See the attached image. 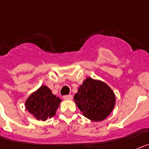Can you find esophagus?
<instances>
[{"instance_id":"1","label":"esophagus","mask_w":149,"mask_h":149,"mask_svg":"<svg viewBox=\"0 0 149 149\" xmlns=\"http://www.w3.org/2000/svg\"><path fill=\"white\" fill-rule=\"evenodd\" d=\"M63 98L65 100H71L73 98V96L71 95H64Z\"/></svg>"}]
</instances>
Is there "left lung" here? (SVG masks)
<instances>
[{"label": "left lung", "mask_w": 149, "mask_h": 149, "mask_svg": "<svg viewBox=\"0 0 149 149\" xmlns=\"http://www.w3.org/2000/svg\"><path fill=\"white\" fill-rule=\"evenodd\" d=\"M74 101L87 118L93 121H101L113 109L115 96L105 83L87 78L75 94Z\"/></svg>", "instance_id": "obj_1"}]
</instances>
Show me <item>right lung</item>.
<instances>
[{
    "label": "right lung",
    "instance_id": "right-lung-1",
    "mask_svg": "<svg viewBox=\"0 0 149 149\" xmlns=\"http://www.w3.org/2000/svg\"><path fill=\"white\" fill-rule=\"evenodd\" d=\"M61 101L48 87L42 85L26 100V107L36 119L44 121L55 115Z\"/></svg>",
    "mask_w": 149,
    "mask_h": 149
}]
</instances>
